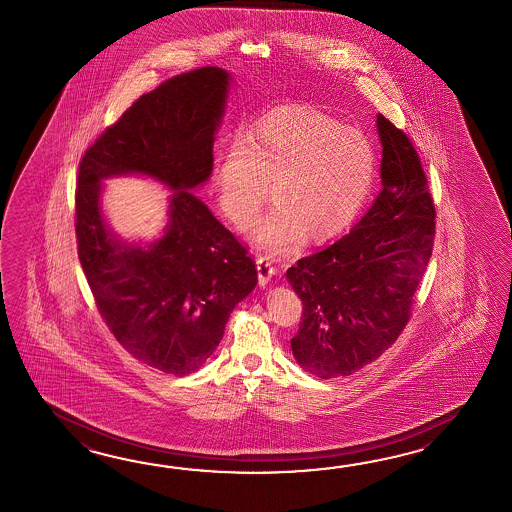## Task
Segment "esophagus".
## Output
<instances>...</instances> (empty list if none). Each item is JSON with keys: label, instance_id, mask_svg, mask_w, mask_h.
Returning <instances> with one entry per match:
<instances>
[{"label": "esophagus", "instance_id": "34e87169", "mask_svg": "<svg viewBox=\"0 0 512 512\" xmlns=\"http://www.w3.org/2000/svg\"><path fill=\"white\" fill-rule=\"evenodd\" d=\"M256 267H258V280H260L261 287H265L267 283L271 282L272 276H274V272H276V267L272 265V261L269 258H263L260 256L258 260H256Z\"/></svg>", "mask_w": 512, "mask_h": 512}]
</instances>
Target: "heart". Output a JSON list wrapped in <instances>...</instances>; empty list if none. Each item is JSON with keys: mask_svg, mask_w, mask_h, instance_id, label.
<instances>
[{"mask_svg": "<svg viewBox=\"0 0 512 512\" xmlns=\"http://www.w3.org/2000/svg\"><path fill=\"white\" fill-rule=\"evenodd\" d=\"M375 177V153L357 130L309 109L276 111L251 131H232L219 159V207L238 227L269 199L274 207L251 238L285 252L340 234L364 207Z\"/></svg>", "mask_w": 512, "mask_h": 512, "instance_id": "b5f03b06", "label": "heart"}]
</instances>
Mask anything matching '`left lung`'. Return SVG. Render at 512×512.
<instances>
[{
    "instance_id": "obj_1",
    "label": "left lung",
    "mask_w": 512,
    "mask_h": 512,
    "mask_svg": "<svg viewBox=\"0 0 512 512\" xmlns=\"http://www.w3.org/2000/svg\"><path fill=\"white\" fill-rule=\"evenodd\" d=\"M377 130L375 203L346 236L287 269L304 307L291 338L294 359L320 379L351 375L392 346L434 249V199L414 144L381 113Z\"/></svg>"
}]
</instances>
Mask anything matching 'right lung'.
Segmentation results:
<instances>
[{
	"label": "right lung",
	"mask_w": 512,
	"mask_h": 512,
	"mask_svg": "<svg viewBox=\"0 0 512 512\" xmlns=\"http://www.w3.org/2000/svg\"><path fill=\"white\" fill-rule=\"evenodd\" d=\"M229 86L219 67L166 80L135 100L78 168V260L98 311L135 359L177 377L216 351L232 309L258 283L247 249L188 192L212 174ZM126 173L175 190L165 234L146 248L117 239L99 208L101 179Z\"/></svg>",
	"instance_id": "right-lung-1"
}]
</instances>
